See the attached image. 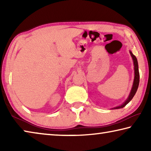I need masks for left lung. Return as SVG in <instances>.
Listing matches in <instances>:
<instances>
[{"instance_id": "1", "label": "left lung", "mask_w": 151, "mask_h": 151, "mask_svg": "<svg viewBox=\"0 0 151 151\" xmlns=\"http://www.w3.org/2000/svg\"><path fill=\"white\" fill-rule=\"evenodd\" d=\"M130 54H131V57L132 58V60H133V63H134V81H133V85H132L131 93L129 94V96L128 97L127 99L124 103H122L121 105H120L119 106L114 107L112 109H121L123 108L124 106H125L127 104L129 103L130 101L132 100V99L133 98V96H134L135 93H137V91L138 89V87H139V78H140V75H139V65H138V61L137 59L135 56L132 54V52L130 50Z\"/></svg>"}]
</instances>
